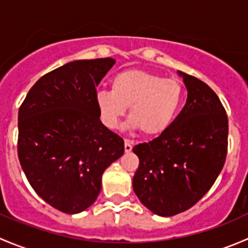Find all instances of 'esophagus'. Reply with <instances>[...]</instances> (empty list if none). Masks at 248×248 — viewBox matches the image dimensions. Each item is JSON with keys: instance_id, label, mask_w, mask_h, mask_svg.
Wrapping results in <instances>:
<instances>
[{"instance_id": "esophagus-1", "label": "esophagus", "mask_w": 248, "mask_h": 248, "mask_svg": "<svg viewBox=\"0 0 248 248\" xmlns=\"http://www.w3.org/2000/svg\"><path fill=\"white\" fill-rule=\"evenodd\" d=\"M132 149H133V144H132L131 140H128V139L124 140V151L131 152Z\"/></svg>"}]
</instances>
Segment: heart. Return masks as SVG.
Segmentation results:
<instances>
[{"instance_id":"1","label":"heart","mask_w":248,"mask_h":248,"mask_svg":"<svg viewBox=\"0 0 248 248\" xmlns=\"http://www.w3.org/2000/svg\"><path fill=\"white\" fill-rule=\"evenodd\" d=\"M185 98L181 82L141 69L115 74L111 90H99L96 106L102 122L110 129L121 126L129 108L128 127L145 136H158L169 128Z\"/></svg>"}]
</instances>
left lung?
<instances>
[{"label":"left lung","instance_id":"obj_1","mask_svg":"<svg viewBox=\"0 0 248 248\" xmlns=\"http://www.w3.org/2000/svg\"><path fill=\"white\" fill-rule=\"evenodd\" d=\"M177 73L187 89L184 109L161 136L133 147L139 157L134 192L163 217L201 201L223 168L228 149V117L217 94L198 78Z\"/></svg>","mask_w":248,"mask_h":248}]
</instances>
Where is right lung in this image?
I'll return each mask as SVG.
<instances>
[{
    "label": "right lung",
    "mask_w": 248,
    "mask_h": 248,
    "mask_svg": "<svg viewBox=\"0 0 248 248\" xmlns=\"http://www.w3.org/2000/svg\"><path fill=\"white\" fill-rule=\"evenodd\" d=\"M111 57L78 60L43 76L17 115V156L37 194L64 214L96 202L104 170L124 155V139L99 120L96 86Z\"/></svg>",
    "instance_id": "obj_1"
}]
</instances>
